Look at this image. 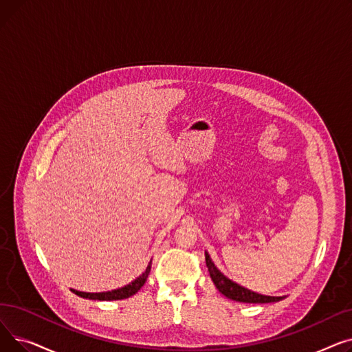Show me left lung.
I'll use <instances>...</instances> for the list:
<instances>
[{
    "label": "left lung",
    "instance_id": "8db88e82",
    "mask_svg": "<svg viewBox=\"0 0 352 352\" xmlns=\"http://www.w3.org/2000/svg\"><path fill=\"white\" fill-rule=\"evenodd\" d=\"M206 263L211 275V280L215 284L217 289L230 300H234L238 302H247V304H268V302H278L285 298V297H271V295L258 294L231 281L228 276H226L215 267L208 252H206Z\"/></svg>",
    "mask_w": 352,
    "mask_h": 352
}]
</instances>
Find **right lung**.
<instances>
[{"label":"right lung","mask_w":352,"mask_h":352,"mask_svg":"<svg viewBox=\"0 0 352 352\" xmlns=\"http://www.w3.org/2000/svg\"><path fill=\"white\" fill-rule=\"evenodd\" d=\"M151 271V261L148 264L146 270L135 278L133 283H129L125 287H121L118 289H113V291H105V292H82V291H77V289H71L74 294H77L78 297L82 298H88V300H98V301H114V300H124V298H129L131 295L137 294L141 287L145 284L148 275H150Z\"/></svg>","instance_id":"add662e5"}]
</instances>
